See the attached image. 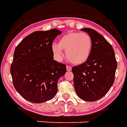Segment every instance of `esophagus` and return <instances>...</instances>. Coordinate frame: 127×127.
I'll return each instance as SVG.
<instances>
[{
	"instance_id": "esophagus-1",
	"label": "esophagus",
	"mask_w": 127,
	"mask_h": 127,
	"mask_svg": "<svg viewBox=\"0 0 127 127\" xmlns=\"http://www.w3.org/2000/svg\"><path fill=\"white\" fill-rule=\"evenodd\" d=\"M66 69L68 71H71V70H72V66H69V65H67Z\"/></svg>"
}]
</instances>
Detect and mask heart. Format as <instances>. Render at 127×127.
Segmentation results:
<instances>
[{"label": "heart", "mask_w": 127, "mask_h": 127, "mask_svg": "<svg viewBox=\"0 0 127 127\" xmlns=\"http://www.w3.org/2000/svg\"><path fill=\"white\" fill-rule=\"evenodd\" d=\"M52 52L57 59L63 58V50L71 63L79 64L87 61L92 50V39L87 33L69 32L61 37L58 44L52 46Z\"/></svg>", "instance_id": "heart-1"}]
</instances>
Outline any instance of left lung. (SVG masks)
I'll return each instance as SVG.
<instances>
[{
	"instance_id": "obj_1",
	"label": "left lung",
	"mask_w": 127,
	"mask_h": 127,
	"mask_svg": "<svg viewBox=\"0 0 127 127\" xmlns=\"http://www.w3.org/2000/svg\"><path fill=\"white\" fill-rule=\"evenodd\" d=\"M92 39L91 55L86 62L73 66V85L81 99L95 101L109 91L115 79L117 61L112 46L102 35L91 28H83Z\"/></svg>"
}]
</instances>
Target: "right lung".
Returning <instances> with one entry per match:
<instances>
[{
	"mask_svg": "<svg viewBox=\"0 0 127 127\" xmlns=\"http://www.w3.org/2000/svg\"><path fill=\"white\" fill-rule=\"evenodd\" d=\"M61 33L55 28L34 32L15 48L10 72L15 88L25 99L41 103L57 94L59 79L66 72V64L54 60L52 50Z\"/></svg>",
	"mask_w": 127,
	"mask_h": 127,
	"instance_id": "1",
	"label": "right lung"
}]
</instances>
